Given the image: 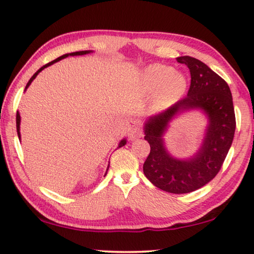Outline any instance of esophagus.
I'll return each instance as SVG.
<instances>
[{
    "mask_svg": "<svg viewBox=\"0 0 254 254\" xmlns=\"http://www.w3.org/2000/svg\"><path fill=\"white\" fill-rule=\"evenodd\" d=\"M141 137H142V131L140 127H134L133 130L130 132V134H128V139L130 140H135Z\"/></svg>",
    "mask_w": 254,
    "mask_h": 254,
    "instance_id": "esophagus-1",
    "label": "esophagus"
}]
</instances>
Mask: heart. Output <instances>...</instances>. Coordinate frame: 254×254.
Listing matches in <instances>:
<instances>
[{
	"label": "heart",
	"instance_id": "obj_1",
	"mask_svg": "<svg viewBox=\"0 0 254 254\" xmlns=\"http://www.w3.org/2000/svg\"><path fill=\"white\" fill-rule=\"evenodd\" d=\"M139 86L142 93L154 94L150 108L162 112L179 101L188 88L187 77L165 65H150L141 71Z\"/></svg>",
	"mask_w": 254,
	"mask_h": 254
}]
</instances>
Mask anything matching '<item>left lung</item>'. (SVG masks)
I'll use <instances>...</instances> for the list:
<instances>
[{"label":"left lung","mask_w":254,"mask_h":254,"mask_svg":"<svg viewBox=\"0 0 254 254\" xmlns=\"http://www.w3.org/2000/svg\"><path fill=\"white\" fill-rule=\"evenodd\" d=\"M177 62L189 68L190 88L187 97L143 123L145 140L150 146L143 173L162 190L187 194L217 176L233 143L236 121L232 92L224 79L192 57H178ZM189 111H200L207 117L204 137L191 157L177 158L167 149L164 137L172 121Z\"/></svg>","instance_id":"left-lung-1"}]
</instances>
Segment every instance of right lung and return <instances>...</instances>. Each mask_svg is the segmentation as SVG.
<instances>
[{"mask_svg":"<svg viewBox=\"0 0 254 254\" xmlns=\"http://www.w3.org/2000/svg\"><path fill=\"white\" fill-rule=\"evenodd\" d=\"M92 50H86V51H77V52H71V54H66V55H64V56H62V57H59V58H57L56 60H54V62H51V63H49V64H47V65H44L43 67H41L39 70L36 71L35 74L33 75L32 77H30V79L28 81V83H27V85H26V88H25V91L28 89V86L30 85V83H32L34 79H35V77L37 76V75H39V73H41V71H42L44 68H47V67H49V66H51V65H54L55 63H57V62H59V60H62V59H64V58H67L68 56H83V55H89V54H92ZM16 121H17V133H18V137H19V140H21V135H20V121H21V119H20V114H19V112H17V119H16ZM127 145V138H123L122 140H121V141L119 142V146H117V148H120V147H123V146H126ZM108 168H109V164H108V166H107V170H108ZM107 173V172H106Z\"/></svg>","mask_w":254,"mask_h":254,"instance_id":"obj_1","label":"right lung"}]
</instances>
